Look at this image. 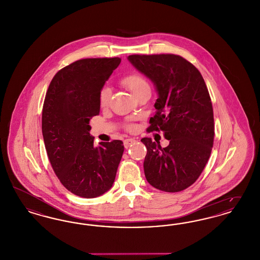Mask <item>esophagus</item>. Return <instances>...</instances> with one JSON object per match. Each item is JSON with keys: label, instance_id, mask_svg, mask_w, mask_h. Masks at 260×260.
I'll return each mask as SVG.
<instances>
[{"label": "esophagus", "instance_id": "obj_1", "mask_svg": "<svg viewBox=\"0 0 260 260\" xmlns=\"http://www.w3.org/2000/svg\"><path fill=\"white\" fill-rule=\"evenodd\" d=\"M136 140L135 138H126L124 140V145L125 148H128L129 146H132V144H134Z\"/></svg>", "mask_w": 260, "mask_h": 260}]
</instances>
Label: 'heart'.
Here are the masks:
<instances>
[{"mask_svg":"<svg viewBox=\"0 0 260 260\" xmlns=\"http://www.w3.org/2000/svg\"><path fill=\"white\" fill-rule=\"evenodd\" d=\"M121 83L124 87L129 89V91L136 96L141 90H143L145 87H148L147 81L139 74H128L124 76L121 80ZM111 99V89L108 87H104L101 88L99 92V104L102 108L106 107L109 104V101ZM134 126L132 124H128L127 128L132 129Z\"/></svg>","mask_w":260,"mask_h":260,"instance_id":"b5f03b06","label":"heart"}]
</instances>
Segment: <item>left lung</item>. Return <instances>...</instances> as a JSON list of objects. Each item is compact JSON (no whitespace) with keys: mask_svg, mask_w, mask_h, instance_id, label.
Wrapping results in <instances>:
<instances>
[{"mask_svg":"<svg viewBox=\"0 0 260 260\" xmlns=\"http://www.w3.org/2000/svg\"><path fill=\"white\" fill-rule=\"evenodd\" d=\"M128 60L155 84L159 99L147 132H162L170 144L144 137V173L149 183L165 192L192 185L209 161L214 138L210 93L198 69L180 55L132 54Z\"/></svg>","mask_w":260,"mask_h":260,"instance_id":"8db88e82","label":"left lung"}]
</instances>
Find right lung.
<instances>
[{"instance_id":"1","label":"right lung","mask_w":260,"mask_h":260,"mask_svg":"<svg viewBox=\"0 0 260 260\" xmlns=\"http://www.w3.org/2000/svg\"><path fill=\"white\" fill-rule=\"evenodd\" d=\"M120 63V57L77 60L54 75L46 93L42 132L50 165L62 185L82 198L111 188L124 153L121 140L95 147L89 135L99 92Z\"/></svg>"}]
</instances>
